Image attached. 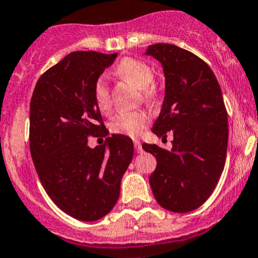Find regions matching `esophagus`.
<instances>
[{
	"mask_svg": "<svg viewBox=\"0 0 258 258\" xmlns=\"http://www.w3.org/2000/svg\"><path fill=\"white\" fill-rule=\"evenodd\" d=\"M134 147H136L137 153H142L143 152V148H142V144L139 141H134Z\"/></svg>",
	"mask_w": 258,
	"mask_h": 258,
	"instance_id": "1",
	"label": "esophagus"
}]
</instances>
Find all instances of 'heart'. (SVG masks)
<instances>
[{"instance_id":"1","label":"heart","mask_w":258,"mask_h":258,"mask_svg":"<svg viewBox=\"0 0 258 258\" xmlns=\"http://www.w3.org/2000/svg\"><path fill=\"white\" fill-rule=\"evenodd\" d=\"M117 73L121 77L133 82L137 87L142 88L147 100H153L157 96V88L152 83L154 73L147 63L133 59V58H126L117 66ZM94 97L97 107L102 112L109 111L111 107V99H110V91L105 77L97 78L95 82ZM148 119V115L143 111L120 112L110 121V131L112 133L124 134V136L134 138L146 129Z\"/></svg>"}]
</instances>
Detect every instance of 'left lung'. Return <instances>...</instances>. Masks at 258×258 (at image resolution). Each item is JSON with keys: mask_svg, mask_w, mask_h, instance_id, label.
<instances>
[{"mask_svg": "<svg viewBox=\"0 0 258 258\" xmlns=\"http://www.w3.org/2000/svg\"><path fill=\"white\" fill-rule=\"evenodd\" d=\"M162 64L164 99L152 132H172V149L144 143L157 167L149 177L157 203L175 213L198 209L214 191L224 170L228 116L222 90L209 66L173 44H153L146 50Z\"/></svg>", "mask_w": 258, "mask_h": 258, "instance_id": "left-lung-1", "label": "left lung"}]
</instances>
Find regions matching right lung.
I'll use <instances>...</instances> for the list:
<instances>
[{
  "label": "right lung",
  "instance_id": "right-lung-1",
  "mask_svg": "<svg viewBox=\"0 0 258 258\" xmlns=\"http://www.w3.org/2000/svg\"><path fill=\"white\" fill-rule=\"evenodd\" d=\"M117 53L73 51L36 82L30 101V152L40 182L60 210L83 222L111 212L134 154L121 134L90 148L88 137H106L94 86Z\"/></svg>",
  "mask_w": 258,
  "mask_h": 258
}]
</instances>
